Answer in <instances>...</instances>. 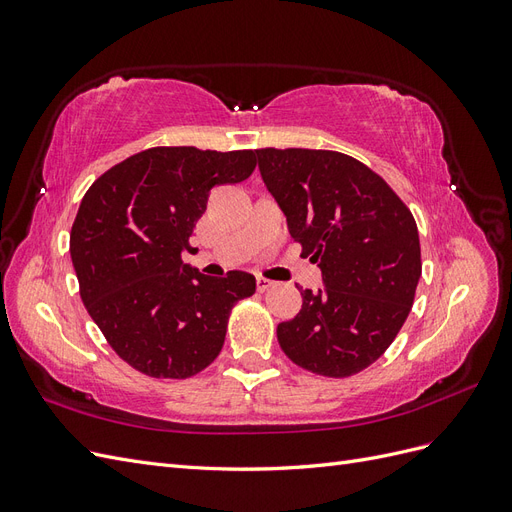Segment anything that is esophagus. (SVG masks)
<instances>
[{"instance_id":"obj_1","label":"esophagus","mask_w":512,"mask_h":512,"mask_svg":"<svg viewBox=\"0 0 512 512\" xmlns=\"http://www.w3.org/2000/svg\"><path fill=\"white\" fill-rule=\"evenodd\" d=\"M273 286V282L271 280H267V277H256V288L260 290V292H265V290H269Z\"/></svg>"}]
</instances>
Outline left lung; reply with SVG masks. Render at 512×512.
<instances>
[{"label": "left lung", "instance_id": "1", "mask_svg": "<svg viewBox=\"0 0 512 512\" xmlns=\"http://www.w3.org/2000/svg\"><path fill=\"white\" fill-rule=\"evenodd\" d=\"M258 170L290 237L322 271L301 312L277 324L292 363L329 378L365 369L393 344L421 280L416 222L374 170L327 149H258Z\"/></svg>", "mask_w": 512, "mask_h": 512}]
</instances>
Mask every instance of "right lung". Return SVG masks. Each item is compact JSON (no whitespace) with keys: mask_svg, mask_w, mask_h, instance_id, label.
I'll return each instance as SVG.
<instances>
[{"mask_svg":"<svg viewBox=\"0 0 512 512\" xmlns=\"http://www.w3.org/2000/svg\"><path fill=\"white\" fill-rule=\"evenodd\" d=\"M256 151L153 147L113 166L81 200L70 256L81 299L106 342L151 378H190L220 354L230 309L254 275L183 265L215 185L245 181Z\"/></svg>","mask_w":512,"mask_h":512,"instance_id":"obj_1","label":"right lung"}]
</instances>
